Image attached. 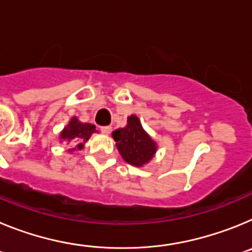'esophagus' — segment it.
I'll return each instance as SVG.
<instances>
[{"label":"esophagus","mask_w":252,"mask_h":252,"mask_svg":"<svg viewBox=\"0 0 252 252\" xmlns=\"http://www.w3.org/2000/svg\"><path fill=\"white\" fill-rule=\"evenodd\" d=\"M111 128H112V127H111V126H102L101 131L103 133H106V135H108V133L111 132Z\"/></svg>","instance_id":"1"}]
</instances>
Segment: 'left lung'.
<instances>
[{
    "instance_id": "left-lung-1",
    "label": "left lung",
    "mask_w": 252,
    "mask_h": 252,
    "mask_svg": "<svg viewBox=\"0 0 252 252\" xmlns=\"http://www.w3.org/2000/svg\"><path fill=\"white\" fill-rule=\"evenodd\" d=\"M112 137L121 157L131 165H145L157 153V142L142 128L139 117L135 115L128 116L127 125L113 131Z\"/></svg>"
}]
</instances>
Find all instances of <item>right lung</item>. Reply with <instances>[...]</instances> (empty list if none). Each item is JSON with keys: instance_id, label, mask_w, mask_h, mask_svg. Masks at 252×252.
<instances>
[{"instance_id": "1", "label": "right lung", "mask_w": 252, "mask_h": 252, "mask_svg": "<svg viewBox=\"0 0 252 252\" xmlns=\"http://www.w3.org/2000/svg\"><path fill=\"white\" fill-rule=\"evenodd\" d=\"M93 132H95L94 125L83 124L77 117H72L64 130L60 132V142H66L75 146L69 151L82 150L84 142L88 141Z\"/></svg>"}]
</instances>
